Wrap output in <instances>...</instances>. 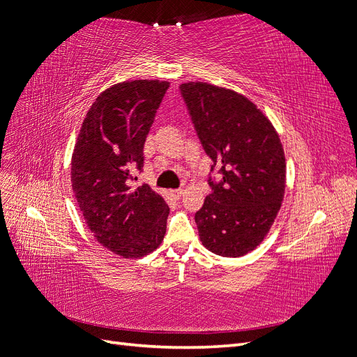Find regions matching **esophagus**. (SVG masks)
I'll use <instances>...</instances> for the list:
<instances>
[{
	"instance_id": "1",
	"label": "esophagus",
	"mask_w": 357,
	"mask_h": 357,
	"mask_svg": "<svg viewBox=\"0 0 357 357\" xmlns=\"http://www.w3.org/2000/svg\"><path fill=\"white\" fill-rule=\"evenodd\" d=\"M183 192H185L183 189H176V190H172V195H174L176 199H180V197L183 195Z\"/></svg>"
}]
</instances>
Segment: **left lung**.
Segmentation results:
<instances>
[{"mask_svg": "<svg viewBox=\"0 0 357 357\" xmlns=\"http://www.w3.org/2000/svg\"><path fill=\"white\" fill-rule=\"evenodd\" d=\"M180 92L199 142L218 168L211 193L195 213L199 238L210 252L238 257L261 244L282 207L286 159L273 123L245 96L204 82Z\"/></svg>", "mask_w": 357, "mask_h": 357, "instance_id": "left-lung-1", "label": "left lung"}]
</instances>
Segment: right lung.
<instances>
[{
  "label": "right lung",
  "mask_w": 357,
  "mask_h": 357,
  "mask_svg": "<svg viewBox=\"0 0 357 357\" xmlns=\"http://www.w3.org/2000/svg\"><path fill=\"white\" fill-rule=\"evenodd\" d=\"M168 82L132 80L105 89L86 114L71 159V185L101 245L143 257L164 240L168 204L149 185L132 189L143 149ZM137 180V177H135Z\"/></svg>",
  "instance_id": "add662e5"
}]
</instances>
